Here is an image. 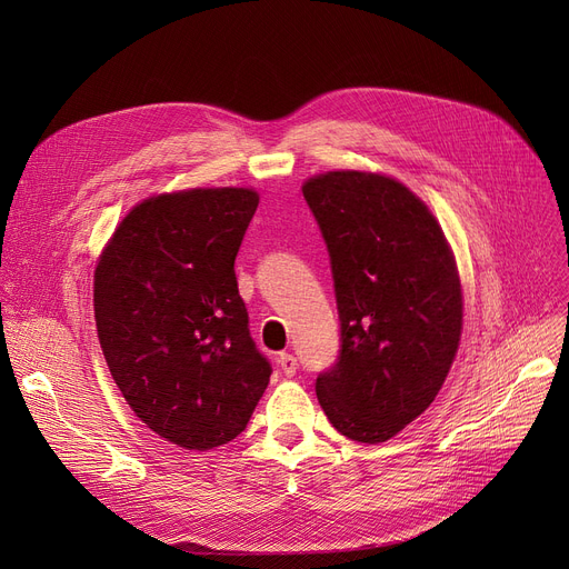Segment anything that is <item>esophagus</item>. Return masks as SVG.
I'll return each instance as SVG.
<instances>
[{"mask_svg":"<svg viewBox=\"0 0 569 569\" xmlns=\"http://www.w3.org/2000/svg\"><path fill=\"white\" fill-rule=\"evenodd\" d=\"M277 362H279V367H281V371L286 376H295L297 367H300V365H297V360H295V355H290V352H281Z\"/></svg>","mask_w":569,"mask_h":569,"instance_id":"34e87169","label":"esophagus"}]
</instances>
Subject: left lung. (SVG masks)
<instances>
[{"label":"left lung","mask_w":569,"mask_h":569,"mask_svg":"<svg viewBox=\"0 0 569 569\" xmlns=\"http://www.w3.org/2000/svg\"><path fill=\"white\" fill-rule=\"evenodd\" d=\"M327 244L341 322L316 395L332 427L385 442L420 417L450 373L463 302L455 256L429 207L385 174L335 170L302 187Z\"/></svg>","instance_id":"8db88e82"}]
</instances>
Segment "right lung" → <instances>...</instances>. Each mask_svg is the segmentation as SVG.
<instances>
[{"label": "right lung", "mask_w": 569, "mask_h": 569, "mask_svg": "<svg viewBox=\"0 0 569 569\" xmlns=\"http://www.w3.org/2000/svg\"><path fill=\"white\" fill-rule=\"evenodd\" d=\"M253 189L136 204L94 272V318L119 392L161 438L207 452L242 433L272 376L237 290Z\"/></svg>", "instance_id": "1"}]
</instances>
